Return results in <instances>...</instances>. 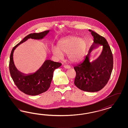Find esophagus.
Masks as SVG:
<instances>
[{"mask_svg":"<svg viewBox=\"0 0 128 128\" xmlns=\"http://www.w3.org/2000/svg\"><path fill=\"white\" fill-rule=\"evenodd\" d=\"M64 67L66 69H70V66H68V65H64Z\"/></svg>","mask_w":128,"mask_h":128,"instance_id":"esophagus-1","label":"esophagus"}]
</instances>
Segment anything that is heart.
<instances>
[{
    "mask_svg": "<svg viewBox=\"0 0 128 128\" xmlns=\"http://www.w3.org/2000/svg\"><path fill=\"white\" fill-rule=\"evenodd\" d=\"M87 44L85 39L74 36H68L61 39L57 43V48H52L55 56L61 58L63 54H67L70 62H78L83 59L85 53Z\"/></svg>",
    "mask_w": 128,
    "mask_h": 128,
    "instance_id": "b5f03b06",
    "label": "heart"
}]
</instances>
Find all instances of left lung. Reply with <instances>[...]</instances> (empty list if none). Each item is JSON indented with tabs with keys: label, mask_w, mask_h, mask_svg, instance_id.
Returning a JSON list of instances; mask_svg holds the SVG:
<instances>
[{
	"label": "left lung",
	"mask_w": 128,
	"mask_h": 128,
	"mask_svg": "<svg viewBox=\"0 0 128 128\" xmlns=\"http://www.w3.org/2000/svg\"><path fill=\"white\" fill-rule=\"evenodd\" d=\"M93 42L84 60L74 66L76 76L74 84L79 89L87 92H97L105 87L108 81L113 68L112 52L106 40L97 33L89 30ZM101 46L102 50L95 60L90 61V53Z\"/></svg>",
	"instance_id": "left-lung-1"
}]
</instances>
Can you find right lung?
I'll use <instances>...</instances> for the list:
<instances>
[{
	"mask_svg": "<svg viewBox=\"0 0 128 128\" xmlns=\"http://www.w3.org/2000/svg\"><path fill=\"white\" fill-rule=\"evenodd\" d=\"M50 30L39 33H31L25 36L22 40L12 49L9 62V71L14 84L23 93L35 96L46 92L50 86L54 70L62 65L59 62L47 60L34 73L24 74L16 68L13 59L14 52L16 48L28 39H41L46 36Z\"/></svg>",
	"mask_w": 128,
	"mask_h": 128,
	"instance_id": "obj_1",
	"label": "right lung"
}]
</instances>
